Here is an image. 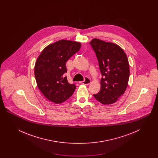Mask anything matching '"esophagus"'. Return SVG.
I'll return each mask as SVG.
<instances>
[{"label": "esophagus", "instance_id": "esophagus-1", "mask_svg": "<svg viewBox=\"0 0 158 158\" xmlns=\"http://www.w3.org/2000/svg\"><path fill=\"white\" fill-rule=\"evenodd\" d=\"M79 83H80L81 84L85 85H88L90 84V80L89 79V78H88V77H86V78L85 79V81H83V82H80Z\"/></svg>", "mask_w": 158, "mask_h": 158}]
</instances>
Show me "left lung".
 Returning a JSON list of instances; mask_svg holds the SVG:
<instances>
[{"label": "left lung", "instance_id": "left-lung-1", "mask_svg": "<svg viewBox=\"0 0 158 158\" xmlns=\"http://www.w3.org/2000/svg\"><path fill=\"white\" fill-rule=\"evenodd\" d=\"M89 44L96 54L102 76L101 90L94 97L102 104H112L124 94L127 86V57L119 45L113 43L94 38Z\"/></svg>", "mask_w": 158, "mask_h": 158}]
</instances>
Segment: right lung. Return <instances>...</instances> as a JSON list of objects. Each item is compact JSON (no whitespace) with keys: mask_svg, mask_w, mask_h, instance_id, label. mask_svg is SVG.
Wrapping results in <instances>:
<instances>
[{"mask_svg":"<svg viewBox=\"0 0 158 158\" xmlns=\"http://www.w3.org/2000/svg\"><path fill=\"white\" fill-rule=\"evenodd\" d=\"M81 47L79 42L61 40L47 46L38 56L34 67L36 82L38 89L51 102L62 103L75 92V85L68 82L64 74L67 72V61Z\"/></svg>","mask_w":158,"mask_h":158,"instance_id":"obj_1","label":"right lung"}]
</instances>
